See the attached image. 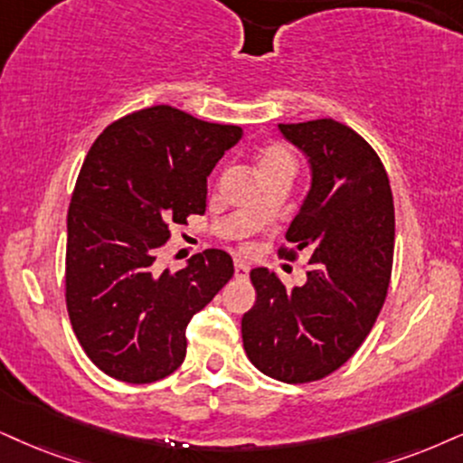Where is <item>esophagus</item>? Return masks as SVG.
Segmentation results:
<instances>
[{
	"instance_id": "1",
	"label": "esophagus",
	"mask_w": 463,
	"mask_h": 463,
	"mask_svg": "<svg viewBox=\"0 0 463 463\" xmlns=\"http://www.w3.org/2000/svg\"><path fill=\"white\" fill-rule=\"evenodd\" d=\"M233 270H236V277L238 279H247L250 268L244 264V261H236V264H233Z\"/></svg>"
}]
</instances>
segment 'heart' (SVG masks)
Wrapping results in <instances>:
<instances>
[{
	"label": "heart",
	"instance_id": "heart-1",
	"mask_svg": "<svg viewBox=\"0 0 463 463\" xmlns=\"http://www.w3.org/2000/svg\"><path fill=\"white\" fill-rule=\"evenodd\" d=\"M281 163L294 165L292 154H289L281 146L268 147V150H264V154L260 156V167H266V165H281ZM258 214H260V208H253V216H258ZM244 249H250V244H244Z\"/></svg>",
	"mask_w": 463,
	"mask_h": 463
}]
</instances>
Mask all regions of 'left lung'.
<instances>
[{"mask_svg": "<svg viewBox=\"0 0 463 463\" xmlns=\"http://www.w3.org/2000/svg\"><path fill=\"white\" fill-rule=\"evenodd\" d=\"M309 161L311 186L279 255H309L307 283L288 289L253 268L255 305L242 316L249 361L270 378H326L369 335L389 292L395 205L384 165L361 135L335 119L279 124Z\"/></svg>", "mask_w": 463, "mask_h": 463, "instance_id": "obj_1", "label": "left lung"}]
</instances>
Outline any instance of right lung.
<instances>
[{
    "instance_id": "1",
    "label": "right lung",
    "mask_w": 463,
    "mask_h": 463,
    "mask_svg": "<svg viewBox=\"0 0 463 463\" xmlns=\"http://www.w3.org/2000/svg\"><path fill=\"white\" fill-rule=\"evenodd\" d=\"M242 128L169 105L102 130L68 208L66 307L96 367L128 384L167 378L186 356V326L233 277L230 253L205 249L161 270L171 225L205 213L208 175Z\"/></svg>"
}]
</instances>
